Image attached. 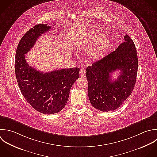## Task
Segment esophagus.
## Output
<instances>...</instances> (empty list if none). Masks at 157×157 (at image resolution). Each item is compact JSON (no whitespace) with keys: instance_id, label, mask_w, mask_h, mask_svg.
Returning <instances> with one entry per match:
<instances>
[{"instance_id":"esophagus-1","label":"esophagus","mask_w":157,"mask_h":157,"mask_svg":"<svg viewBox=\"0 0 157 157\" xmlns=\"http://www.w3.org/2000/svg\"><path fill=\"white\" fill-rule=\"evenodd\" d=\"M79 74H80V76H84L85 74H86V71L84 69H81L80 71H79Z\"/></svg>"}]
</instances>
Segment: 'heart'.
I'll return each instance as SVG.
<instances>
[{"mask_svg":"<svg viewBox=\"0 0 157 157\" xmlns=\"http://www.w3.org/2000/svg\"><path fill=\"white\" fill-rule=\"evenodd\" d=\"M98 32L95 29L89 30L85 36L78 43L76 48L79 49H83L87 48L96 39L93 47L88 52V57L90 59L94 60L101 57L108 49L109 45V38L105 34L100 35L98 36Z\"/></svg>","mask_w":157,"mask_h":157,"instance_id":"obj_1","label":"heart"}]
</instances>
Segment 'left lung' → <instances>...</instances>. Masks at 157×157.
<instances>
[{
	"mask_svg": "<svg viewBox=\"0 0 157 157\" xmlns=\"http://www.w3.org/2000/svg\"><path fill=\"white\" fill-rule=\"evenodd\" d=\"M124 40L114 51L86 69L89 100L95 109L103 112L117 109L135 87L138 67L136 49L127 34ZM117 70L120 75L112 80L110 73Z\"/></svg>",
	"mask_w": 157,
	"mask_h": 157,
	"instance_id": "obj_1",
	"label": "left lung"
}]
</instances>
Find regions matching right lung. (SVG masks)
Here are the masks:
<instances>
[{
	"instance_id": "1",
	"label": "right lung",
	"mask_w": 157,
	"mask_h": 157,
	"mask_svg": "<svg viewBox=\"0 0 157 157\" xmlns=\"http://www.w3.org/2000/svg\"><path fill=\"white\" fill-rule=\"evenodd\" d=\"M51 27L38 24L29 29L18 44L14 62L16 77L22 94L33 108L45 114L57 113L65 107L70 89L79 77L77 67L43 73L27 63L25 54L39 36Z\"/></svg>"
}]
</instances>
